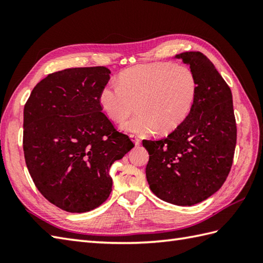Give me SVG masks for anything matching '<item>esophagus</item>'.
<instances>
[{"mask_svg":"<svg viewBox=\"0 0 263 263\" xmlns=\"http://www.w3.org/2000/svg\"><path fill=\"white\" fill-rule=\"evenodd\" d=\"M130 138H131V140H132L133 142H135V144H137V146H138V144H140L141 140H140V138H139L138 136H136V135H131V136H130Z\"/></svg>","mask_w":263,"mask_h":263,"instance_id":"1","label":"esophagus"}]
</instances>
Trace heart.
Wrapping results in <instances>:
<instances>
[{
	"label": "heart",
	"mask_w": 263,
	"mask_h": 263,
	"mask_svg": "<svg viewBox=\"0 0 263 263\" xmlns=\"http://www.w3.org/2000/svg\"><path fill=\"white\" fill-rule=\"evenodd\" d=\"M198 95V80L186 65L172 62L139 64L124 70L120 82L110 81L99 102L113 121H122L138 106V113L121 124L136 135L168 133L186 119Z\"/></svg>",
	"instance_id": "b5f03b06"
}]
</instances>
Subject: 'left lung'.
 I'll list each match as a JSON object with an SVG mask.
<instances>
[{"label": "left lung", "mask_w": 263, "mask_h": 263, "mask_svg": "<svg viewBox=\"0 0 263 263\" xmlns=\"http://www.w3.org/2000/svg\"><path fill=\"white\" fill-rule=\"evenodd\" d=\"M198 80L187 117L168 137L143 140L146 176L154 194L176 205H193L217 192L230 174L236 146L231 88L201 52L177 54Z\"/></svg>", "instance_id": "left-lung-1"}]
</instances>
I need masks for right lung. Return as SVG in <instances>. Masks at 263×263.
<instances>
[{"instance_id": "right-lung-1", "label": "right lung", "mask_w": 263, "mask_h": 263, "mask_svg": "<svg viewBox=\"0 0 263 263\" xmlns=\"http://www.w3.org/2000/svg\"><path fill=\"white\" fill-rule=\"evenodd\" d=\"M105 66L54 72L32 89L24 109V154L38 191L69 212H86L111 192L109 168L135 144L103 113Z\"/></svg>"}]
</instances>
